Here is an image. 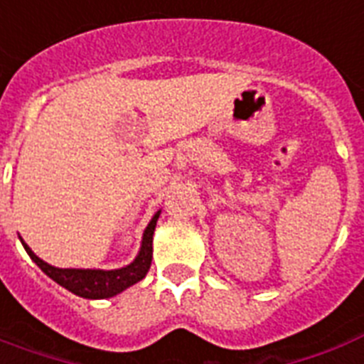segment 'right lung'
I'll list each match as a JSON object with an SVG mask.
<instances>
[{"label":"right lung","mask_w":364,"mask_h":364,"mask_svg":"<svg viewBox=\"0 0 364 364\" xmlns=\"http://www.w3.org/2000/svg\"><path fill=\"white\" fill-rule=\"evenodd\" d=\"M160 211L151 219L149 227L143 232V242L139 255L132 264L119 268V270H75V268H54L41 260L33 251H31L24 242L26 253L30 255L31 260L47 274L50 279L71 291L77 296L82 299H109L115 294L122 293L124 289L137 283L139 279L145 277V274L151 268V260H153V234L156 221H159Z\"/></svg>","instance_id":"1"}]
</instances>
